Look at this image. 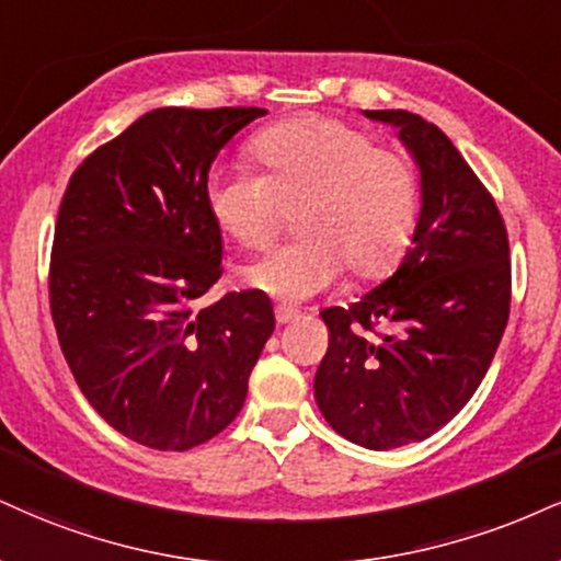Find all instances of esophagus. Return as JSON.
<instances>
[{"label":"esophagus","instance_id":"34e87169","mask_svg":"<svg viewBox=\"0 0 561 561\" xmlns=\"http://www.w3.org/2000/svg\"><path fill=\"white\" fill-rule=\"evenodd\" d=\"M298 310H293V308H285V306H276L274 308V319H276V323H279V327H285V323H289V321H295L298 319Z\"/></svg>","mask_w":561,"mask_h":561}]
</instances>
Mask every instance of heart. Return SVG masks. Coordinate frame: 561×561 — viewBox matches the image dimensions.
<instances>
[{"instance_id":"1","label":"heart","mask_w":561,"mask_h":561,"mask_svg":"<svg viewBox=\"0 0 561 561\" xmlns=\"http://www.w3.org/2000/svg\"><path fill=\"white\" fill-rule=\"evenodd\" d=\"M263 172L219 167L208 178L216 225L248 251H263L298 211L302 240L276 248L242 282L279 300H308L340 279H383L400 266L421 219V174L400 148L376 146L360 127L300 117L253 144Z\"/></svg>"}]
</instances>
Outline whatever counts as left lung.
I'll return each instance as SVG.
<instances>
[{"label":"left lung","mask_w":561,"mask_h":561,"mask_svg":"<svg viewBox=\"0 0 561 561\" xmlns=\"http://www.w3.org/2000/svg\"><path fill=\"white\" fill-rule=\"evenodd\" d=\"M400 127L421 164L423 206L402 266L366 298L321 310L329 347L313 391L336 434L368 449L423 442L476 394L512 302L510 240L494 195L434 123Z\"/></svg>","instance_id":"1"}]
</instances>
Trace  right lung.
<instances>
[{
    "mask_svg": "<svg viewBox=\"0 0 561 561\" xmlns=\"http://www.w3.org/2000/svg\"><path fill=\"white\" fill-rule=\"evenodd\" d=\"M263 114L153 110L67 182L49 261L54 329L91 408L144 447L185 451L221 434L274 332L255 289L201 306L225 272L208 170Z\"/></svg>",
    "mask_w": 561,
    "mask_h": 561,
    "instance_id": "right-lung-1",
    "label": "right lung"
}]
</instances>
